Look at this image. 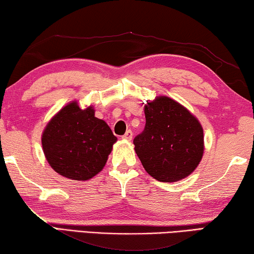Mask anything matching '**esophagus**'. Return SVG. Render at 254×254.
<instances>
[{
	"instance_id": "obj_1",
	"label": "esophagus",
	"mask_w": 254,
	"mask_h": 254,
	"mask_svg": "<svg viewBox=\"0 0 254 254\" xmlns=\"http://www.w3.org/2000/svg\"><path fill=\"white\" fill-rule=\"evenodd\" d=\"M123 138H124V139H127V140H130V139L132 138V131H131L130 129L127 130L126 134H125V135L123 136Z\"/></svg>"
}]
</instances>
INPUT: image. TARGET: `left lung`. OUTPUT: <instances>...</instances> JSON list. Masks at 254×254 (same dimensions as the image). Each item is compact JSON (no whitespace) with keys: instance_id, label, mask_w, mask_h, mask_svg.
<instances>
[{"instance_id":"8db88e82","label":"left lung","mask_w":254,"mask_h":254,"mask_svg":"<svg viewBox=\"0 0 254 254\" xmlns=\"http://www.w3.org/2000/svg\"><path fill=\"white\" fill-rule=\"evenodd\" d=\"M145 127L134 138L146 173L159 182H177L193 173L203 155V129L176 101L157 97L144 109Z\"/></svg>"}]
</instances>
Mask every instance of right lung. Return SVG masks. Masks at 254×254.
I'll return each mask as SVG.
<instances>
[{"mask_svg":"<svg viewBox=\"0 0 254 254\" xmlns=\"http://www.w3.org/2000/svg\"><path fill=\"white\" fill-rule=\"evenodd\" d=\"M117 140L94 110L71 102L51 119L42 136L43 151L50 166L75 181H87L103 169Z\"/></svg>","mask_w":254,"mask_h":254,"instance_id":"obj_1","label":"right lung"}]
</instances>
